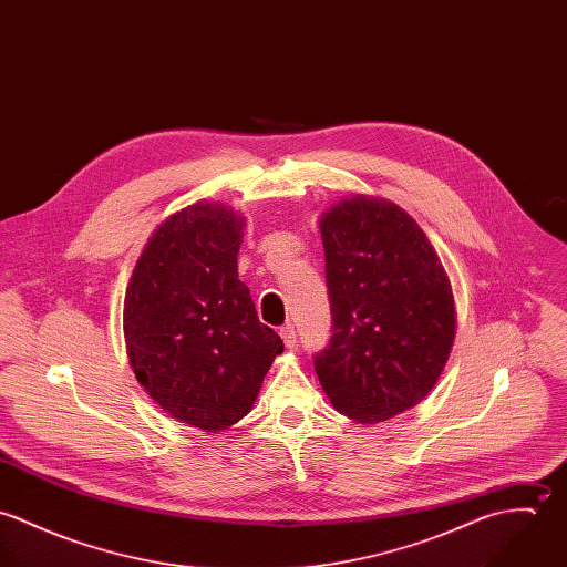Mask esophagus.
Here are the masks:
<instances>
[{"label":"esophagus","mask_w":567,"mask_h":567,"mask_svg":"<svg viewBox=\"0 0 567 567\" xmlns=\"http://www.w3.org/2000/svg\"><path fill=\"white\" fill-rule=\"evenodd\" d=\"M279 336H281V340H284V344L288 347V349H292V347H297V331H295V324H284L281 329H279Z\"/></svg>","instance_id":"34e87169"}]
</instances>
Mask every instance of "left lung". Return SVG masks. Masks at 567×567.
<instances>
[{"label": "left lung", "mask_w": 567, "mask_h": 567, "mask_svg": "<svg viewBox=\"0 0 567 567\" xmlns=\"http://www.w3.org/2000/svg\"><path fill=\"white\" fill-rule=\"evenodd\" d=\"M333 333L315 360L331 405L382 423L434 389L456 336L450 277L421 227L386 198L353 194L324 209Z\"/></svg>", "instance_id": "1"}]
</instances>
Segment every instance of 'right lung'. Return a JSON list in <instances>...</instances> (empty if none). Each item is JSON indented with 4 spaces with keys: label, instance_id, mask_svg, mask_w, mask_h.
Listing matches in <instances>:
<instances>
[{
    "label": "right lung",
    "instance_id": "1",
    "mask_svg": "<svg viewBox=\"0 0 567 567\" xmlns=\"http://www.w3.org/2000/svg\"><path fill=\"white\" fill-rule=\"evenodd\" d=\"M244 225L223 203L174 212L148 238L124 297L137 382L172 419L203 432L246 416L284 351L238 279Z\"/></svg>",
    "mask_w": 567,
    "mask_h": 567
}]
</instances>
